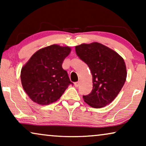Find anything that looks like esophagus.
Returning a JSON list of instances; mask_svg holds the SVG:
<instances>
[{"mask_svg": "<svg viewBox=\"0 0 146 146\" xmlns=\"http://www.w3.org/2000/svg\"><path fill=\"white\" fill-rule=\"evenodd\" d=\"M79 85H80V82H75L74 83V86H75V87H78L79 86Z\"/></svg>", "mask_w": 146, "mask_h": 146, "instance_id": "obj_1", "label": "esophagus"}]
</instances>
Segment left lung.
<instances>
[{
  "label": "left lung",
  "instance_id": "8db88e82",
  "mask_svg": "<svg viewBox=\"0 0 146 146\" xmlns=\"http://www.w3.org/2000/svg\"><path fill=\"white\" fill-rule=\"evenodd\" d=\"M80 59L88 66L93 79L91 93L83 96L91 107L100 108L115 98L126 79L124 60L117 52L98 42L75 47Z\"/></svg>",
  "mask_w": 146,
  "mask_h": 146
}]
</instances>
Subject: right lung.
Returning <instances> with one entry per match:
<instances>
[{
    "label": "right lung",
    "instance_id": "add662e5",
    "mask_svg": "<svg viewBox=\"0 0 146 146\" xmlns=\"http://www.w3.org/2000/svg\"><path fill=\"white\" fill-rule=\"evenodd\" d=\"M70 48L53 44L34 54L21 70L23 87L30 98L40 105L58 100L70 84H73L62 68Z\"/></svg>",
    "mask_w": 146,
    "mask_h": 146
}]
</instances>
